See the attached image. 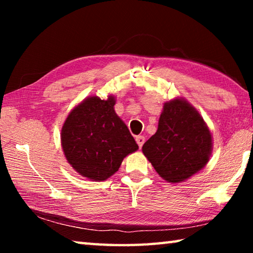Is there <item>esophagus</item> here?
<instances>
[{
  "label": "esophagus",
  "instance_id": "34e87169",
  "mask_svg": "<svg viewBox=\"0 0 253 253\" xmlns=\"http://www.w3.org/2000/svg\"><path fill=\"white\" fill-rule=\"evenodd\" d=\"M136 142H137V144H138L139 148H142V146H143L144 143H145V137L142 136V135L137 136V137H136Z\"/></svg>",
  "mask_w": 253,
  "mask_h": 253
}]
</instances>
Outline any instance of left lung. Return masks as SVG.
I'll list each match as a JSON object with an SVG mask.
<instances>
[{"label": "left lung", "instance_id": "1", "mask_svg": "<svg viewBox=\"0 0 253 253\" xmlns=\"http://www.w3.org/2000/svg\"><path fill=\"white\" fill-rule=\"evenodd\" d=\"M212 146L211 131L199 111L184 98H175L164 104L157 131L142 151L162 178L179 183L204 169Z\"/></svg>", "mask_w": 253, "mask_h": 253}]
</instances>
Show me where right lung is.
I'll return each mask as SVG.
<instances>
[{
  "label": "right lung",
  "mask_w": 253,
  "mask_h": 253,
  "mask_svg": "<svg viewBox=\"0 0 253 253\" xmlns=\"http://www.w3.org/2000/svg\"><path fill=\"white\" fill-rule=\"evenodd\" d=\"M116 98L87 97L63 123L61 146L77 173L91 181H105L117 172L124 158L138 149L134 137L114 106Z\"/></svg>",
  "instance_id": "obj_1"
}]
</instances>
